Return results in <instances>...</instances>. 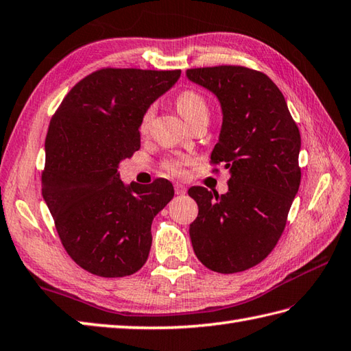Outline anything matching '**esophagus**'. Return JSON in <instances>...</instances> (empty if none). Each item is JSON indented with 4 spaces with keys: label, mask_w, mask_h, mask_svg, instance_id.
<instances>
[{
    "label": "esophagus",
    "mask_w": 351,
    "mask_h": 351,
    "mask_svg": "<svg viewBox=\"0 0 351 351\" xmlns=\"http://www.w3.org/2000/svg\"><path fill=\"white\" fill-rule=\"evenodd\" d=\"M174 191H176L177 195H184V193H186V186H183L182 183H176L174 184Z\"/></svg>",
    "instance_id": "obj_1"
}]
</instances>
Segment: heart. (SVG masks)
Listing matches in <instances>:
<instances>
[{
    "instance_id": "b5f03b06",
    "label": "heart",
    "mask_w": 351,
    "mask_h": 351,
    "mask_svg": "<svg viewBox=\"0 0 351 351\" xmlns=\"http://www.w3.org/2000/svg\"><path fill=\"white\" fill-rule=\"evenodd\" d=\"M176 105H177L178 112H180V115L186 120V123L189 124V126L192 123H195L201 119L208 120L207 100L195 90L182 91L176 99ZM153 115H154V106H149L145 110V112L143 114V119H141V129L143 130L149 128ZM184 163H186L184 159H173L167 163V167L171 173H180Z\"/></svg>"
}]
</instances>
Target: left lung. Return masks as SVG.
<instances>
[{"instance_id": "1", "label": "left lung", "mask_w": 351, "mask_h": 351, "mask_svg": "<svg viewBox=\"0 0 351 351\" xmlns=\"http://www.w3.org/2000/svg\"><path fill=\"white\" fill-rule=\"evenodd\" d=\"M186 77L219 100L222 126L213 162L230 171L228 192L189 189L198 217L193 251L206 267L236 274L271 252L300 186V134L285 97L267 75L240 66L186 70Z\"/></svg>"}]
</instances>
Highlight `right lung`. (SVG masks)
<instances>
[{
    "label": "right lung",
    "mask_w": 351,
    "mask_h": 351,
    "mask_svg": "<svg viewBox=\"0 0 351 351\" xmlns=\"http://www.w3.org/2000/svg\"><path fill=\"white\" fill-rule=\"evenodd\" d=\"M180 73L97 70L69 91L52 117L42 195L67 254L93 275L129 276L149 258L152 222L174 188L165 178L124 184L119 168L141 147L143 114Z\"/></svg>",
    "instance_id": "obj_1"
}]
</instances>
